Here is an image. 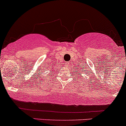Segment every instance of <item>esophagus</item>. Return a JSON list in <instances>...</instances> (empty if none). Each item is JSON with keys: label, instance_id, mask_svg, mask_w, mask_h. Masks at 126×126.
<instances>
[{"label": "esophagus", "instance_id": "1", "mask_svg": "<svg viewBox=\"0 0 126 126\" xmlns=\"http://www.w3.org/2000/svg\"><path fill=\"white\" fill-rule=\"evenodd\" d=\"M64 65H65L66 67H68V65H69V63H68V62H66V63H65V64H64Z\"/></svg>", "mask_w": 126, "mask_h": 126}]
</instances>
